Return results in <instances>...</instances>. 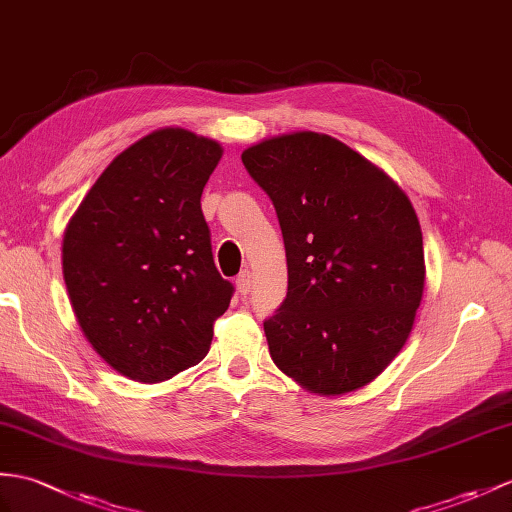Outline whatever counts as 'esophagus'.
Wrapping results in <instances>:
<instances>
[{"label": "esophagus", "mask_w": 512, "mask_h": 512, "mask_svg": "<svg viewBox=\"0 0 512 512\" xmlns=\"http://www.w3.org/2000/svg\"><path fill=\"white\" fill-rule=\"evenodd\" d=\"M235 285H237V290H240V294H248V292H251V288H253V275H251V270H244L242 275L237 277Z\"/></svg>", "instance_id": "1"}]
</instances>
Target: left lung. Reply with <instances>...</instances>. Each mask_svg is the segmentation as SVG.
Instances as JSON below:
<instances>
[{"instance_id":"8db88e82","label":"left lung","mask_w":512,"mask_h":512,"mask_svg":"<svg viewBox=\"0 0 512 512\" xmlns=\"http://www.w3.org/2000/svg\"><path fill=\"white\" fill-rule=\"evenodd\" d=\"M242 163L275 205L288 259V294L264 320L272 360L318 395L373 382L423 296L412 202L362 154L310 130L259 141Z\"/></svg>"}]
</instances>
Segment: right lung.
Segmentation results:
<instances>
[{
    "label": "right lung",
    "instance_id": "add662e5",
    "mask_svg": "<svg viewBox=\"0 0 512 512\" xmlns=\"http://www.w3.org/2000/svg\"><path fill=\"white\" fill-rule=\"evenodd\" d=\"M218 141L161 128L111 161L63 237V277L91 347L137 382L205 358L233 283L213 264L200 196Z\"/></svg>",
    "mask_w": 512,
    "mask_h": 512
}]
</instances>
